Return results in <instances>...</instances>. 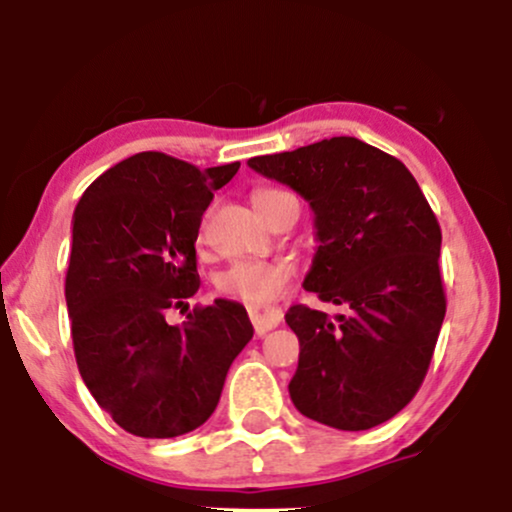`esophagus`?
Returning a JSON list of instances; mask_svg holds the SVG:
<instances>
[{"label":"esophagus","mask_w":512,"mask_h":512,"mask_svg":"<svg viewBox=\"0 0 512 512\" xmlns=\"http://www.w3.org/2000/svg\"><path fill=\"white\" fill-rule=\"evenodd\" d=\"M248 315L257 334L274 330V327H279L281 320H284V313H281L279 308H272V305H250Z\"/></svg>","instance_id":"34e87169"}]
</instances>
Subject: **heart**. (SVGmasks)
Segmentation results:
<instances>
[{
	"instance_id": "1",
	"label": "heart",
	"mask_w": 512,
	"mask_h": 512,
	"mask_svg": "<svg viewBox=\"0 0 512 512\" xmlns=\"http://www.w3.org/2000/svg\"><path fill=\"white\" fill-rule=\"evenodd\" d=\"M281 195L286 192L257 190L252 199L257 209H264ZM293 276H296V267L289 260H236L216 276V291L250 305H267L286 291Z\"/></svg>"
}]
</instances>
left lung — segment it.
<instances>
[{
	"mask_svg": "<svg viewBox=\"0 0 512 512\" xmlns=\"http://www.w3.org/2000/svg\"><path fill=\"white\" fill-rule=\"evenodd\" d=\"M248 166L284 182L315 211L317 245L305 291L349 315L291 305L301 342L289 392L308 419L368 431L419 392L440 325V226L402 161L356 137H332Z\"/></svg>",
	"mask_w": 512,
	"mask_h": 512,
	"instance_id": "left-lung-1",
	"label": "left lung"
}]
</instances>
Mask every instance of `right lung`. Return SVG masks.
<instances>
[{
    "instance_id": "right-lung-1",
    "label": "right lung",
    "mask_w": 512,
    "mask_h": 512,
    "mask_svg": "<svg viewBox=\"0 0 512 512\" xmlns=\"http://www.w3.org/2000/svg\"><path fill=\"white\" fill-rule=\"evenodd\" d=\"M240 163L199 170L142 151L88 185L74 211L67 296L76 366L127 433L175 438L214 414L233 358L252 339L240 303L216 298L168 325L199 289L202 214Z\"/></svg>"
}]
</instances>
